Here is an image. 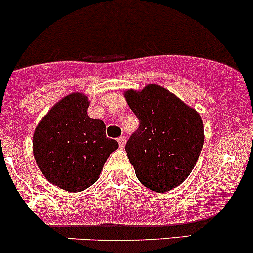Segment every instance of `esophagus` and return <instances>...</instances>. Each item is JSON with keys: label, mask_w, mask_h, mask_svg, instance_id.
<instances>
[{"label": "esophagus", "mask_w": 253, "mask_h": 253, "mask_svg": "<svg viewBox=\"0 0 253 253\" xmlns=\"http://www.w3.org/2000/svg\"><path fill=\"white\" fill-rule=\"evenodd\" d=\"M126 136H121L118 139V145L121 148H124V146H126Z\"/></svg>", "instance_id": "obj_1"}]
</instances>
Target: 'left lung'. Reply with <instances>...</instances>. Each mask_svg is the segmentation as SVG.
Segmentation results:
<instances>
[{"mask_svg": "<svg viewBox=\"0 0 253 253\" xmlns=\"http://www.w3.org/2000/svg\"><path fill=\"white\" fill-rule=\"evenodd\" d=\"M139 118L126 152L137 179L156 192L179 186L194 169L204 146V123L194 108L170 91L150 84L124 92Z\"/></svg>", "mask_w": 253, "mask_h": 253, "instance_id": "1", "label": "left lung"}]
</instances>
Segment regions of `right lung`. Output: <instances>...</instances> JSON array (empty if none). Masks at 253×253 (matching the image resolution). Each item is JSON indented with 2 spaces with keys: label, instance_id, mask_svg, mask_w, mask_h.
<instances>
[{
  "label": "right lung",
  "instance_id": "obj_1",
  "mask_svg": "<svg viewBox=\"0 0 253 253\" xmlns=\"http://www.w3.org/2000/svg\"><path fill=\"white\" fill-rule=\"evenodd\" d=\"M90 102L74 92L53 106L36 126L33 152L41 173L56 186L79 192L97 181L118 142L106 136V124L90 118Z\"/></svg>",
  "mask_w": 253,
  "mask_h": 253
}]
</instances>
